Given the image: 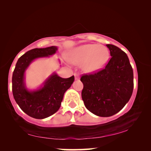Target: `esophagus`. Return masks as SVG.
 I'll return each mask as SVG.
<instances>
[{
	"label": "esophagus",
	"mask_w": 151,
	"mask_h": 151,
	"mask_svg": "<svg viewBox=\"0 0 151 151\" xmlns=\"http://www.w3.org/2000/svg\"><path fill=\"white\" fill-rule=\"evenodd\" d=\"M74 76H75V80H78L80 78V76L78 75V74H75V75H74Z\"/></svg>",
	"instance_id": "1"
}]
</instances>
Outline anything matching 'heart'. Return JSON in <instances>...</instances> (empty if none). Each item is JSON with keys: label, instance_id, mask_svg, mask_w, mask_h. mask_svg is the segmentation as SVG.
<instances>
[{"label": "heart", "instance_id": "1", "mask_svg": "<svg viewBox=\"0 0 151 151\" xmlns=\"http://www.w3.org/2000/svg\"><path fill=\"white\" fill-rule=\"evenodd\" d=\"M109 57V50L104 45L84 44L72 50L69 60L75 65L81 64V69L83 72L91 73L104 68Z\"/></svg>", "mask_w": 151, "mask_h": 151}]
</instances>
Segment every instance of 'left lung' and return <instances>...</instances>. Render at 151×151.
I'll use <instances>...</instances> for the list:
<instances>
[{
	"label": "left lung",
	"instance_id": "8db88e82",
	"mask_svg": "<svg viewBox=\"0 0 151 151\" xmlns=\"http://www.w3.org/2000/svg\"><path fill=\"white\" fill-rule=\"evenodd\" d=\"M106 46L111 57L105 68L81 78L85 107L101 117L111 116L120 111L130 100L134 88L133 70L127 54L116 45Z\"/></svg>",
	"mask_w": 151,
	"mask_h": 151
}]
</instances>
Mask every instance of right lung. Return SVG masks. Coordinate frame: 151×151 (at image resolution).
<instances>
[{
  "instance_id": "obj_1",
  "label": "right lung",
  "mask_w": 151,
  "mask_h": 151,
  "mask_svg": "<svg viewBox=\"0 0 151 151\" xmlns=\"http://www.w3.org/2000/svg\"><path fill=\"white\" fill-rule=\"evenodd\" d=\"M57 46L34 48L21 56L17 62L12 77L14 99L26 114L35 119L47 118L59 109L67 90L75 76L63 78L54 72L35 89H29L25 83V73L35 60L47 58L56 53Z\"/></svg>"
}]
</instances>
